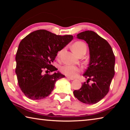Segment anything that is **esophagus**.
Listing matches in <instances>:
<instances>
[{"label":"esophagus","instance_id":"esophagus-1","mask_svg":"<svg viewBox=\"0 0 130 130\" xmlns=\"http://www.w3.org/2000/svg\"><path fill=\"white\" fill-rule=\"evenodd\" d=\"M67 78L68 79H69V80H74L73 78L70 77H68V76H67Z\"/></svg>","mask_w":130,"mask_h":130}]
</instances>
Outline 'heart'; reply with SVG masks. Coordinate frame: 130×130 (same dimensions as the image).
<instances>
[{"instance_id":"1","label":"heart","mask_w":130,"mask_h":130,"mask_svg":"<svg viewBox=\"0 0 130 130\" xmlns=\"http://www.w3.org/2000/svg\"><path fill=\"white\" fill-rule=\"evenodd\" d=\"M72 50L73 52L77 55H78L81 53L87 52V45L85 43L81 41H77L72 45ZM61 53V51L58 52L57 56H59ZM61 72L65 75L69 77H74L80 72V68L77 66L72 64H67L62 66L60 69Z\"/></svg>"}]
</instances>
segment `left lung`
<instances>
[{
  "instance_id": "left-lung-1",
  "label": "left lung",
  "mask_w": 130,
  "mask_h": 130,
  "mask_svg": "<svg viewBox=\"0 0 130 130\" xmlns=\"http://www.w3.org/2000/svg\"><path fill=\"white\" fill-rule=\"evenodd\" d=\"M88 45L90 60L83 74L87 78L81 88L74 90V96L81 102L94 104L103 99L109 92L115 74V57L108 42L93 31H85L77 35ZM90 80L92 83L89 84Z\"/></svg>"
}]
</instances>
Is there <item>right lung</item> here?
Masks as SVG:
<instances>
[{
  "mask_svg": "<svg viewBox=\"0 0 130 130\" xmlns=\"http://www.w3.org/2000/svg\"><path fill=\"white\" fill-rule=\"evenodd\" d=\"M71 35L61 36L45 30L31 32L19 43L15 60V73L18 85L25 95L31 100H41L53 91L55 83L65 76L51 63L58 52L62 50L72 39ZM45 70L54 72L44 74Z\"/></svg>",
  "mask_w": 130,
  "mask_h": 130,
  "instance_id": "add662e5",
  "label": "right lung"
}]
</instances>
